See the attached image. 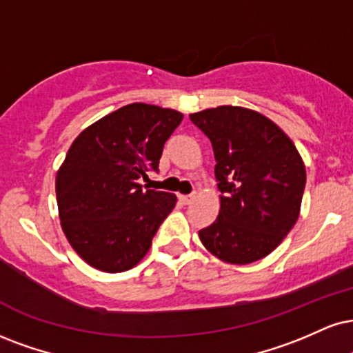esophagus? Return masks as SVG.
Listing matches in <instances>:
<instances>
[{"mask_svg": "<svg viewBox=\"0 0 353 353\" xmlns=\"http://www.w3.org/2000/svg\"><path fill=\"white\" fill-rule=\"evenodd\" d=\"M180 201L183 203V204H191V203L194 201V194H190V196H183V194H181Z\"/></svg>", "mask_w": 353, "mask_h": 353, "instance_id": "1", "label": "esophagus"}]
</instances>
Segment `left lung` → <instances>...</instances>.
<instances>
[{"label": "left lung", "instance_id": "8db88e82", "mask_svg": "<svg viewBox=\"0 0 353 353\" xmlns=\"http://www.w3.org/2000/svg\"><path fill=\"white\" fill-rule=\"evenodd\" d=\"M190 119L210 137L221 190L219 214L199 241L225 263H254L298 221L306 185L301 155L272 119L249 108L224 104Z\"/></svg>", "mask_w": 353, "mask_h": 353}]
</instances>
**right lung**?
<instances>
[{"label":"right lung","instance_id":"add662e5","mask_svg":"<svg viewBox=\"0 0 353 353\" xmlns=\"http://www.w3.org/2000/svg\"><path fill=\"white\" fill-rule=\"evenodd\" d=\"M183 114L132 103L78 134L55 178L60 225L72 249L106 273L130 270L176 204L173 193L142 190Z\"/></svg>","mask_w":353,"mask_h":353}]
</instances>
